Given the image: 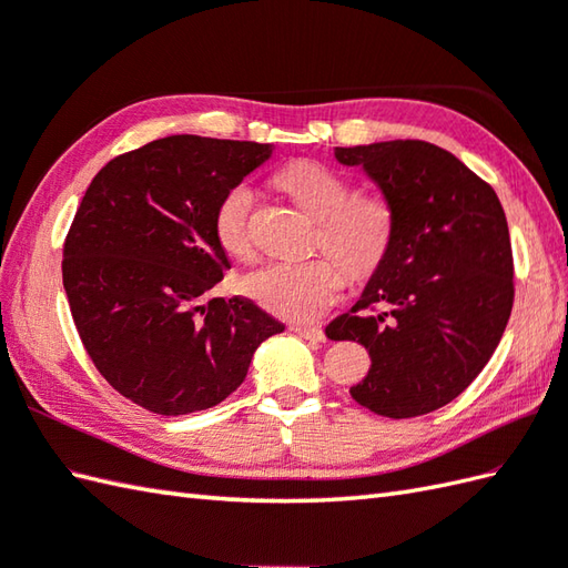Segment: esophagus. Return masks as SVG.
Here are the masks:
<instances>
[{"mask_svg":"<svg viewBox=\"0 0 568 568\" xmlns=\"http://www.w3.org/2000/svg\"><path fill=\"white\" fill-rule=\"evenodd\" d=\"M293 332L297 334V336H302V338H307V341H324V332H322V326H305V324H293Z\"/></svg>","mask_w":568,"mask_h":568,"instance_id":"34e87169","label":"esophagus"}]
</instances>
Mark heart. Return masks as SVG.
Returning a JSON list of instances; mask_svg holds the SVG:
<instances>
[{"label":"heart","mask_w":568,"mask_h":568,"mask_svg":"<svg viewBox=\"0 0 568 568\" xmlns=\"http://www.w3.org/2000/svg\"><path fill=\"white\" fill-rule=\"evenodd\" d=\"M273 183L314 217L312 248L324 254L268 263L246 275L244 293L283 320H316L344 290V270L363 281L385 266L397 244L399 210L387 193L351 191L346 174L312 160L278 169ZM252 205L254 193L246 183H234L215 203L213 234L224 254L234 258L254 254L248 227Z\"/></svg>","instance_id":"b5f03b06"}]
</instances>
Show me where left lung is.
Returning a JSON list of instances; mask_svg holds the SVG:
<instances>
[{
    "label": "left lung",
    "mask_w": 568,
    "mask_h": 568,
    "mask_svg": "<svg viewBox=\"0 0 568 568\" xmlns=\"http://www.w3.org/2000/svg\"><path fill=\"white\" fill-rule=\"evenodd\" d=\"M399 210L385 266L351 312L326 326L358 341L371 371L351 397L387 418H414L459 397L489 363L513 310L506 213L489 183L424 140L336 148Z\"/></svg>",
    "instance_id": "1"
}]
</instances>
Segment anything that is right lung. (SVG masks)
<instances>
[{
  "label": "right lung",
  "mask_w": 568,
  "mask_h": 568,
  "mask_svg": "<svg viewBox=\"0 0 568 568\" xmlns=\"http://www.w3.org/2000/svg\"><path fill=\"white\" fill-rule=\"evenodd\" d=\"M273 144L171 135L105 164L77 207L62 285L105 382L162 416L203 412L242 385L285 324L246 297L207 293L230 268L213 234L220 195Z\"/></svg>",
  "instance_id": "obj_1"
}]
</instances>
